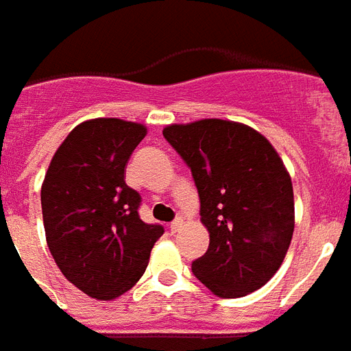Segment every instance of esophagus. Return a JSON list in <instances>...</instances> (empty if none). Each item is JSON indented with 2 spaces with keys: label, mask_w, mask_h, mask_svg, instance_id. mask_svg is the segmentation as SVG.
Instances as JSON below:
<instances>
[{
  "label": "esophagus",
  "mask_w": 351,
  "mask_h": 351,
  "mask_svg": "<svg viewBox=\"0 0 351 351\" xmlns=\"http://www.w3.org/2000/svg\"><path fill=\"white\" fill-rule=\"evenodd\" d=\"M182 225H184V220H182V218H178V220H175V221H173V223L169 225L171 232H176V230H180V227H182Z\"/></svg>",
  "instance_id": "34e87169"
}]
</instances>
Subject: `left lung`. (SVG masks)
I'll return each instance as SVG.
<instances>
[{
    "label": "left lung",
    "mask_w": 351,
    "mask_h": 351,
    "mask_svg": "<svg viewBox=\"0 0 351 351\" xmlns=\"http://www.w3.org/2000/svg\"><path fill=\"white\" fill-rule=\"evenodd\" d=\"M162 133L191 167L209 230L193 274L223 299L261 289L283 263L295 223L292 178L278 151L254 128L223 119Z\"/></svg>",
    "instance_id": "8db88e82"
}]
</instances>
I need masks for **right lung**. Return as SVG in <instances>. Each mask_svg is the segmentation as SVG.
<instances>
[{"label": "right lung", "mask_w": 351, "mask_h": 351, "mask_svg": "<svg viewBox=\"0 0 351 351\" xmlns=\"http://www.w3.org/2000/svg\"><path fill=\"white\" fill-rule=\"evenodd\" d=\"M144 124L90 119L77 124L48 166L41 185L45 234L62 276L99 301L135 287L164 234L138 216L141 195L126 185V166Z\"/></svg>", "instance_id": "1"}]
</instances>
